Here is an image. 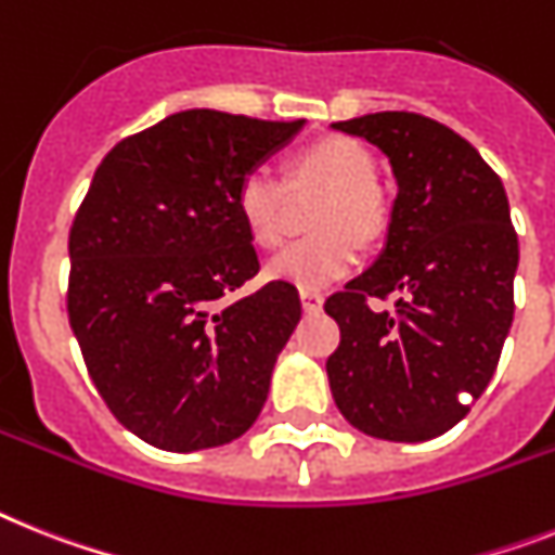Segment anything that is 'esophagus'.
<instances>
[{
    "label": "esophagus",
    "mask_w": 555,
    "mask_h": 555,
    "mask_svg": "<svg viewBox=\"0 0 555 555\" xmlns=\"http://www.w3.org/2000/svg\"><path fill=\"white\" fill-rule=\"evenodd\" d=\"M301 310L305 313H321V307H324V296L315 291H301Z\"/></svg>",
    "instance_id": "obj_1"
}]
</instances>
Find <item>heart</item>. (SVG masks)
Wrapping results in <instances>:
<instances>
[{
	"label": "heart",
	"mask_w": 555,
	"mask_h": 555,
	"mask_svg": "<svg viewBox=\"0 0 555 555\" xmlns=\"http://www.w3.org/2000/svg\"><path fill=\"white\" fill-rule=\"evenodd\" d=\"M378 163L364 143L352 138H321L301 146L287 163V180L256 166L236 185V211L259 248H276L291 220L293 194L324 191L315 203L313 228L321 234L305 236L279 250L268 262L273 282L324 291L358 264V242L384 234L386 203L380 197Z\"/></svg>",
	"instance_id": "1"
}]
</instances>
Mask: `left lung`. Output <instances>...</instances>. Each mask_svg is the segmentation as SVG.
Returning <instances> with one entry per match:
<instances>
[{
    "label": "left lung",
    "instance_id": "obj_1",
    "mask_svg": "<svg viewBox=\"0 0 555 555\" xmlns=\"http://www.w3.org/2000/svg\"><path fill=\"white\" fill-rule=\"evenodd\" d=\"M333 129L378 146L398 197L370 270L324 301L341 344L327 358L335 406L358 431L421 443L457 426L500 364L514 321L519 240L496 171L454 129L375 112ZM399 296L375 314L370 295Z\"/></svg>",
    "mask_w": 555,
    "mask_h": 555
}]
</instances>
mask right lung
I'll list each match as a JSON object with an SVG mask.
<instances>
[{"instance_id": "add662e5", "label": "right lung", "mask_w": 555, "mask_h": 555, "mask_svg": "<svg viewBox=\"0 0 555 555\" xmlns=\"http://www.w3.org/2000/svg\"><path fill=\"white\" fill-rule=\"evenodd\" d=\"M305 120L185 109L120 141L69 231V327L124 426L163 451L245 435L301 319L296 287L259 273L236 185Z\"/></svg>"}]
</instances>
